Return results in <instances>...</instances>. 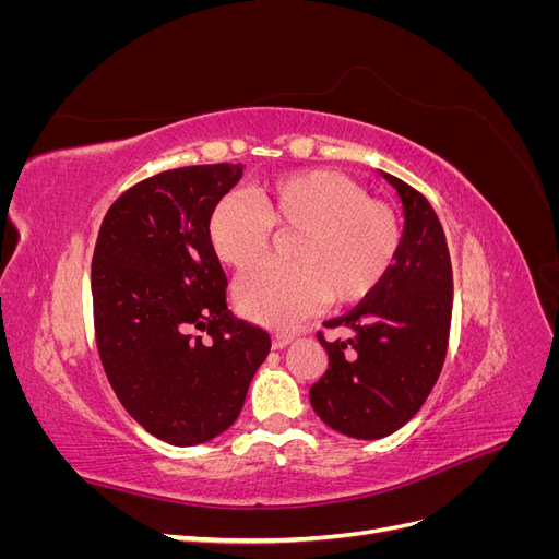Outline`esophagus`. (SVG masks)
Listing matches in <instances>:
<instances>
[{"label": "esophagus", "mask_w": 559, "mask_h": 559, "mask_svg": "<svg viewBox=\"0 0 559 559\" xmlns=\"http://www.w3.org/2000/svg\"><path fill=\"white\" fill-rule=\"evenodd\" d=\"M294 341V333H273V347L275 349H282V347H286Z\"/></svg>", "instance_id": "34e87169"}]
</instances>
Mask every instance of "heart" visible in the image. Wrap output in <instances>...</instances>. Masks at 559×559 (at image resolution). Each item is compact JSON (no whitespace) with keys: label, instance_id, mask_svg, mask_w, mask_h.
<instances>
[{"label":"heart","instance_id":"obj_1","mask_svg":"<svg viewBox=\"0 0 559 559\" xmlns=\"http://www.w3.org/2000/svg\"><path fill=\"white\" fill-rule=\"evenodd\" d=\"M275 230L296 235L286 265L251 270L235 289L238 308L265 326H292L324 302H359L373 294L401 249L396 212L368 198L361 183L335 170L282 175L233 191L210 214L218 261L247 270L265 259Z\"/></svg>","mask_w":559,"mask_h":559}]
</instances>
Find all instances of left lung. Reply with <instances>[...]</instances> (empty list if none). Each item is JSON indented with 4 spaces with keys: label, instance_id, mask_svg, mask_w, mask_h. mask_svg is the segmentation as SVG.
Returning <instances> with one entry per match:
<instances>
[{
    "label": "left lung",
    "instance_id": "left-lung-1",
    "mask_svg": "<svg viewBox=\"0 0 559 559\" xmlns=\"http://www.w3.org/2000/svg\"><path fill=\"white\" fill-rule=\"evenodd\" d=\"M405 214L396 263L378 289L326 329H347V341H326L329 368L310 386L314 413L335 431L376 441L401 429L425 405L441 376L452 319V263L441 222L429 200L394 175Z\"/></svg>",
    "mask_w": 559,
    "mask_h": 559
}]
</instances>
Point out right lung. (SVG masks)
I'll return each instance as SVG.
<instances>
[{
    "label": "right lung",
    "instance_id": "1",
    "mask_svg": "<svg viewBox=\"0 0 559 559\" xmlns=\"http://www.w3.org/2000/svg\"><path fill=\"white\" fill-rule=\"evenodd\" d=\"M240 177V163L158 173L118 195L97 233L99 361L130 417L173 445L224 433L270 352L267 331L228 312V280L207 233Z\"/></svg>",
    "mask_w": 559,
    "mask_h": 559
}]
</instances>
